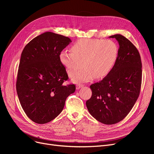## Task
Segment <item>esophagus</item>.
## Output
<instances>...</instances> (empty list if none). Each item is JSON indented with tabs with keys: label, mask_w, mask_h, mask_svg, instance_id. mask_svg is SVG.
Here are the masks:
<instances>
[{
	"label": "esophagus",
	"mask_w": 154,
	"mask_h": 154,
	"mask_svg": "<svg viewBox=\"0 0 154 154\" xmlns=\"http://www.w3.org/2000/svg\"><path fill=\"white\" fill-rule=\"evenodd\" d=\"M82 87H83V85L80 84V83H78V84L76 85V88H77V89H79V88H81Z\"/></svg>",
	"instance_id": "esophagus-1"
}]
</instances>
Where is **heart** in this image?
I'll list each match as a JSON object with an SVG mask.
<instances>
[{"label":"heart","mask_w":154,"mask_h":154,"mask_svg":"<svg viewBox=\"0 0 154 154\" xmlns=\"http://www.w3.org/2000/svg\"><path fill=\"white\" fill-rule=\"evenodd\" d=\"M118 53V46L113 41L85 38L73 44L71 53L63 51L60 57L69 76H73L82 66L84 67L73 78L74 82H80L107 75L114 65Z\"/></svg>","instance_id":"1"}]
</instances>
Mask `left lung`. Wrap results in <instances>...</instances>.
Segmentation results:
<instances>
[{
	"label": "left lung",
	"instance_id": "left-lung-1",
	"mask_svg": "<svg viewBox=\"0 0 154 154\" xmlns=\"http://www.w3.org/2000/svg\"><path fill=\"white\" fill-rule=\"evenodd\" d=\"M110 37L119 43L117 58L103 80L90 86L92 96L86 101L89 113L105 125L117 123L128 114L140 94L142 82V63L136 46L123 35Z\"/></svg>",
	"mask_w": 154,
	"mask_h": 154
}]
</instances>
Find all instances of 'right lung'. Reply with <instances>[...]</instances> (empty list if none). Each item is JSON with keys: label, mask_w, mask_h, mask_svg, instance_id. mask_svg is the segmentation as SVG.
<instances>
[{"label": "right lung", "mask_w": 154, "mask_h": 154, "mask_svg": "<svg viewBox=\"0 0 154 154\" xmlns=\"http://www.w3.org/2000/svg\"><path fill=\"white\" fill-rule=\"evenodd\" d=\"M70 42L67 36L45 32L22 51L16 88L23 110L35 123H47L57 117L76 90L74 84H63L69 77L60 57Z\"/></svg>", "instance_id": "1"}]
</instances>
